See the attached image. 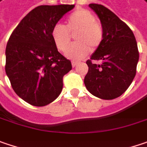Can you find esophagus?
I'll list each match as a JSON object with an SVG mask.
<instances>
[{
    "instance_id": "34e87169",
    "label": "esophagus",
    "mask_w": 147,
    "mask_h": 147,
    "mask_svg": "<svg viewBox=\"0 0 147 147\" xmlns=\"http://www.w3.org/2000/svg\"><path fill=\"white\" fill-rule=\"evenodd\" d=\"M78 63H79V62H77V61H73V62H72V66L74 68V67H76V66L78 65Z\"/></svg>"
}]
</instances>
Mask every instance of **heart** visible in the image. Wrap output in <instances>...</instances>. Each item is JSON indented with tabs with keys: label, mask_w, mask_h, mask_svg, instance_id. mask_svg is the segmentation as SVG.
Returning a JSON list of instances; mask_svg holds the SVG:
<instances>
[{
	"label": "heart",
	"mask_w": 147,
	"mask_h": 147,
	"mask_svg": "<svg viewBox=\"0 0 147 147\" xmlns=\"http://www.w3.org/2000/svg\"><path fill=\"white\" fill-rule=\"evenodd\" d=\"M76 34V42L69 48L65 55L73 60L87 56L92 49H98L104 40V29L95 16L86 9H78L67 17L66 26L56 24L52 28L51 37L59 51H65Z\"/></svg>",
	"instance_id": "1"
}]
</instances>
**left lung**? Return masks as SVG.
Masks as SVG:
<instances>
[{
  "label": "left lung",
  "mask_w": 147,
  "mask_h": 147,
  "mask_svg": "<svg viewBox=\"0 0 147 147\" xmlns=\"http://www.w3.org/2000/svg\"><path fill=\"white\" fill-rule=\"evenodd\" d=\"M104 29V40L86 63L89 67L84 84L89 92L103 100L121 96L136 74L139 60L133 32L123 21L103 5L89 4ZM94 61H101L97 65Z\"/></svg>",
  "instance_id": "1"
}]
</instances>
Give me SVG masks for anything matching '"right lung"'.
I'll return each instance as SVG.
<instances>
[{
	"instance_id": "add662e5",
	"label": "right lung",
	"mask_w": 147,
	"mask_h": 147,
	"mask_svg": "<svg viewBox=\"0 0 147 147\" xmlns=\"http://www.w3.org/2000/svg\"><path fill=\"white\" fill-rule=\"evenodd\" d=\"M74 5H39L17 25L5 48V73L16 94L34 106H45L63 89V78L72 69L58 51L51 31Z\"/></svg>"
}]
</instances>
